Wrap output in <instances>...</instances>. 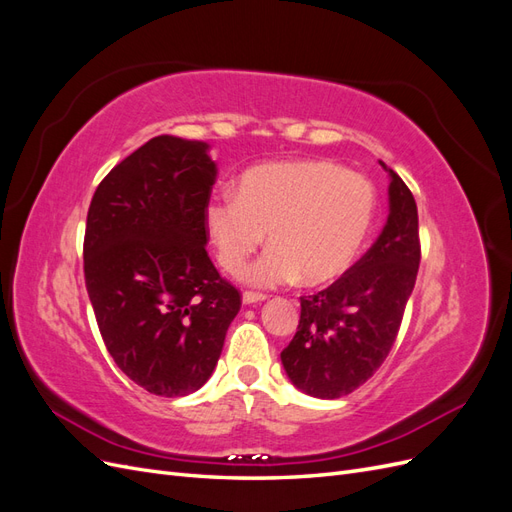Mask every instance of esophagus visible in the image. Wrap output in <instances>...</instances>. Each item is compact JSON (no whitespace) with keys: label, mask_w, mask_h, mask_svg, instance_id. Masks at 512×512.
<instances>
[{"label":"esophagus","mask_w":512,"mask_h":512,"mask_svg":"<svg viewBox=\"0 0 512 512\" xmlns=\"http://www.w3.org/2000/svg\"><path fill=\"white\" fill-rule=\"evenodd\" d=\"M267 299V294H260V292H252V290H245L243 292V303L245 305H254V303H262Z\"/></svg>","instance_id":"1"}]
</instances>
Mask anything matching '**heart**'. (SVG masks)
Returning a JSON list of instances; mask_svg holds the SVG:
<instances>
[{"instance_id": "obj_1", "label": "heart", "mask_w": 512, "mask_h": 512, "mask_svg": "<svg viewBox=\"0 0 512 512\" xmlns=\"http://www.w3.org/2000/svg\"><path fill=\"white\" fill-rule=\"evenodd\" d=\"M376 188L365 175L331 160H282L247 168L237 196L215 194L205 224L220 265L241 275L260 243L269 250L247 271L256 286L301 275L307 286L350 269L376 218Z\"/></svg>"}]
</instances>
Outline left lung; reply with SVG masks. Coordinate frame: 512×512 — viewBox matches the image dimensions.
Instances as JSON below:
<instances>
[{"label":"left lung","instance_id":"obj_1","mask_svg":"<svg viewBox=\"0 0 512 512\" xmlns=\"http://www.w3.org/2000/svg\"><path fill=\"white\" fill-rule=\"evenodd\" d=\"M389 173V218L376 243L337 282L301 297V320L282 352L290 382L303 393L337 399L359 389L389 356L412 294L421 241L408 185Z\"/></svg>","mask_w":512,"mask_h":512}]
</instances>
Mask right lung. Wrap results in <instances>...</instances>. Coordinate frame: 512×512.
Masks as SVG:
<instances>
[{
    "mask_svg": "<svg viewBox=\"0 0 512 512\" xmlns=\"http://www.w3.org/2000/svg\"><path fill=\"white\" fill-rule=\"evenodd\" d=\"M218 166L209 145L156 136L108 173L91 198L85 286L106 350L145 391H198L241 307L205 250Z\"/></svg>",
    "mask_w": 512,
    "mask_h": 512,
    "instance_id": "right-lung-1",
    "label": "right lung"
}]
</instances>
